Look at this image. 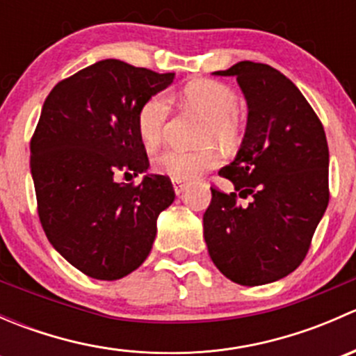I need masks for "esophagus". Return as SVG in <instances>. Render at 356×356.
<instances>
[{"instance_id": "34e87169", "label": "esophagus", "mask_w": 356, "mask_h": 356, "mask_svg": "<svg viewBox=\"0 0 356 356\" xmlns=\"http://www.w3.org/2000/svg\"><path fill=\"white\" fill-rule=\"evenodd\" d=\"M172 186H174L175 195H181V193L184 191V188H186L184 181H181V179H172Z\"/></svg>"}]
</instances>
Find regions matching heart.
I'll return each mask as SVG.
<instances>
[{
  "label": "heart",
  "mask_w": 356,
  "mask_h": 356,
  "mask_svg": "<svg viewBox=\"0 0 356 356\" xmlns=\"http://www.w3.org/2000/svg\"><path fill=\"white\" fill-rule=\"evenodd\" d=\"M184 102L188 106L207 117L201 131V141H218L220 145L236 146L241 139L243 125L238 115L239 96L227 84L218 81H195L186 86ZM170 115V98L167 92H155L148 96L139 106L136 115V129L139 139L148 149L156 148L161 143ZM220 163V153L215 146L186 152L179 148H168L153 161L158 174L172 179H191Z\"/></svg>",
  "instance_id": "1"
}]
</instances>
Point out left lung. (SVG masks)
<instances>
[{"mask_svg":"<svg viewBox=\"0 0 356 356\" xmlns=\"http://www.w3.org/2000/svg\"><path fill=\"white\" fill-rule=\"evenodd\" d=\"M234 75L248 102L238 156L218 172L236 193L211 188L203 236L215 267L232 282L261 286L300 267L329 203L324 125L300 89L274 67L239 62Z\"/></svg>","mask_w":356,"mask_h":356,"instance_id":"left-lung-1","label":"left lung"}]
</instances>
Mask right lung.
I'll return each instance as SVG.
<instances>
[{
  "instance_id": "add662e5",
  "label": "right lung",
  "mask_w": 356,
  "mask_h": 356,
  "mask_svg": "<svg viewBox=\"0 0 356 356\" xmlns=\"http://www.w3.org/2000/svg\"><path fill=\"white\" fill-rule=\"evenodd\" d=\"M174 81L102 60L60 81L31 139V172L46 238L68 264L99 281L131 274L152 251L156 218L175 198L167 175L117 182L149 167L136 129L148 96Z\"/></svg>"
}]
</instances>
